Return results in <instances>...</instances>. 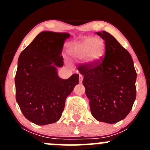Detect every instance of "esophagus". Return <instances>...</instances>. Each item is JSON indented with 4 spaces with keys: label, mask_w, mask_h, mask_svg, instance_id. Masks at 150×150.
Returning <instances> with one entry per match:
<instances>
[{
    "label": "esophagus",
    "mask_w": 150,
    "mask_h": 150,
    "mask_svg": "<svg viewBox=\"0 0 150 150\" xmlns=\"http://www.w3.org/2000/svg\"><path fill=\"white\" fill-rule=\"evenodd\" d=\"M82 80H83V75H79V82H80V83H82Z\"/></svg>",
    "instance_id": "obj_1"
}]
</instances>
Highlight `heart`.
<instances>
[{"label":"heart","instance_id":"1","mask_svg":"<svg viewBox=\"0 0 150 150\" xmlns=\"http://www.w3.org/2000/svg\"><path fill=\"white\" fill-rule=\"evenodd\" d=\"M106 44L100 37H89L72 45L68 49L70 55L77 59L85 58L89 64H95L104 57Z\"/></svg>","mask_w":150,"mask_h":150}]
</instances>
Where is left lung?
<instances>
[{
    "instance_id": "8db88e82",
    "label": "left lung",
    "mask_w": 150,
    "mask_h": 150,
    "mask_svg": "<svg viewBox=\"0 0 150 150\" xmlns=\"http://www.w3.org/2000/svg\"><path fill=\"white\" fill-rule=\"evenodd\" d=\"M96 34L106 44L104 58L95 64H80L77 68L84 76L82 84L93 117L115 123L131 111L137 73L130 54L112 35L105 31Z\"/></svg>"
}]
</instances>
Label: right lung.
I'll use <instances>...</instances> for the list:
<instances>
[{
	"mask_svg": "<svg viewBox=\"0 0 150 150\" xmlns=\"http://www.w3.org/2000/svg\"><path fill=\"white\" fill-rule=\"evenodd\" d=\"M68 33L42 32L20 53L15 77V97L22 113L39 125L61 118L65 99L79 83V75L60 78L57 67L63 65L61 55Z\"/></svg>",
	"mask_w": 150,
	"mask_h": 150,
	"instance_id": "1",
	"label": "right lung"
}]
</instances>
